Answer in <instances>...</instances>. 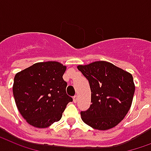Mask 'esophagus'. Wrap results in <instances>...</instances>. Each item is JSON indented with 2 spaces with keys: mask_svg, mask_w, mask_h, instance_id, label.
<instances>
[{
  "mask_svg": "<svg viewBox=\"0 0 151 151\" xmlns=\"http://www.w3.org/2000/svg\"><path fill=\"white\" fill-rule=\"evenodd\" d=\"M77 100H78V96H75L74 97H73V101H74V103H76Z\"/></svg>",
  "mask_w": 151,
  "mask_h": 151,
  "instance_id": "1",
  "label": "esophagus"
}]
</instances>
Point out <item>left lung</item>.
<instances>
[{
    "instance_id": "1",
    "label": "left lung",
    "mask_w": 151,
    "mask_h": 151,
    "mask_svg": "<svg viewBox=\"0 0 151 151\" xmlns=\"http://www.w3.org/2000/svg\"><path fill=\"white\" fill-rule=\"evenodd\" d=\"M90 84V107L81 111V119L87 125L99 131L117 126L131 108L135 86L128 71L106 61H95L78 65Z\"/></svg>"
}]
</instances>
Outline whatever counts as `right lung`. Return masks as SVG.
Returning a JSON list of instances; mask_svg holds the SVG:
<instances>
[{
    "label": "right lung",
    "mask_w": 151,
    "mask_h": 151,
    "mask_svg": "<svg viewBox=\"0 0 151 151\" xmlns=\"http://www.w3.org/2000/svg\"><path fill=\"white\" fill-rule=\"evenodd\" d=\"M66 68L59 62L47 61L34 63L16 74L13 96L28 124L46 128L60 120L68 104L72 102L63 79Z\"/></svg>",
    "instance_id": "right-lung-1"
}]
</instances>
